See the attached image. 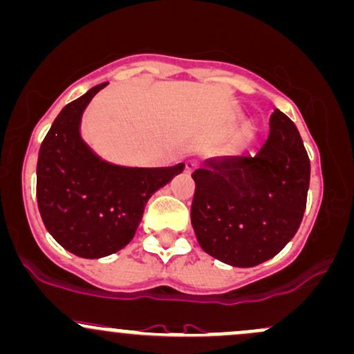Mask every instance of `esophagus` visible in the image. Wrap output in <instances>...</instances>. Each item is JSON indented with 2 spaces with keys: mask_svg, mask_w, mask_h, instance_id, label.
<instances>
[{
  "mask_svg": "<svg viewBox=\"0 0 354 354\" xmlns=\"http://www.w3.org/2000/svg\"><path fill=\"white\" fill-rule=\"evenodd\" d=\"M196 169V161H186L185 162V171L192 173V171Z\"/></svg>",
  "mask_w": 354,
  "mask_h": 354,
  "instance_id": "obj_1",
  "label": "esophagus"
}]
</instances>
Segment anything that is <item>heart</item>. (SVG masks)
<instances>
[{
	"mask_svg": "<svg viewBox=\"0 0 354 354\" xmlns=\"http://www.w3.org/2000/svg\"><path fill=\"white\" fill-rule=\"evenodd\" d=\"M252 138V131H248V133H247V139H250Z\"/></svg>",
	"mask_w": 354,
	"mask_h": 354,
	"instance_id": "b5f03b06",
	"label": "heart"
}]
</instances>
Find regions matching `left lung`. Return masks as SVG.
<instances>
[{"label":"left lung","instance_id":"obj_1","mask_svg":"<svg viewBox=\"0 0 354 354\" xmlns=\"http://www.w3.org/2000/svg\"><path fill=\"white\" fill-rule=\"evenodd\" d=\"M192 225L200 247L232 267H255L296 235L310 165L294 122L275 109L255 158H209L192 174Z\"/></svg>","mask_w":354,"mask_h":354}]
</instances>
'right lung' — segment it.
<instances>
[{"label": "right lung", "instance_id": "right-lung-1", "mask_svg": "<svg viewBox=\"0 0 354 354\" xmlns=\"http://www.w3.org/2000/svg\"><path fill=\"white\" fill-rule=\"evenodd\" d=\"M100 84L62 109L40 146L37 201L48 234L70 254L100 259L133 240L151 196L185 169L109 162L82 139L80 122Z\"/></svg>", "mask_w": 354, "mask_h": 354}]
</instances>
